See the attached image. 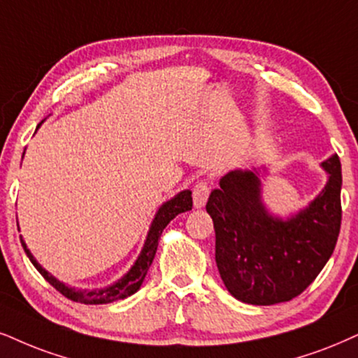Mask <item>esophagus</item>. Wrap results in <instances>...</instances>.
Masks as SVG:
<instances>
[{
  "instance_id": "1",
  "label": "esophagus",
  "mask_w": 358,
  "mask_h": 358,
  "mask_svg": "<svg viewBox=\"0 0 358 358\" xmlns=\"http://www.w3.org/2000/svg\"><path fill=\"white\" fill-rule=\"evenodd\" d=\"M209 192H210V187H209V182H207L206 179H201L197 180L196 186L192 189V197H194V206L199 209V207H204L206 202H207V197H209Z\"/></svg>"
}]
</instances>
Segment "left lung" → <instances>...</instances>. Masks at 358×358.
<instances>
[{"mask_svg": "<svg viewBox=\"0 0 358 358\" xmlns=\"http://www.w3.org/2000/svg\"><path fill=\"white\" fill-rule=\"evenodd\" d=\"M329 182L306 210L289 220L267 214L252 171H232L210 192L215 264L237 301L273 306L301 295L332 255L342 224V167L337 154L324 162Z\"/></svg>", "mask_w": 358, "mask_h": 358, "instance_id": "8db88e82", "label": "left lung"}]
</instances>
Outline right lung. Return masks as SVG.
Wrapping results in <instances>:
<instances>
[{"instance_id":"obj_1","label":"right lung","mask_w":358,"mask_h":358,"mask_svg":"<svg viewBox=\"0 0 358 358\" xmlns=\"http://www.w3.org/2000/svg\"><path fill=\"white\" fill-rule=\"evenodd\" d=\"M191 209H192L191 191L179 192L174 199L167 201L166 204H162L161 209L157 210L156 217L152 220V226L149 229L148 239H145V244L143 247V252L139 254V257L136 260L134 266L131 267V271L127 272L122 279H119L116 284L106 287V289L78 290V289H73V287L64 285L63 282L55 279V277L50 275V273L39 266L36 260H34L33 255H31L28 247H26L23 241H21V244H23L24 252L29 257L31 264L36 267V271L41 273L44 279L50 282L52 287H55L57 292L63 294L66 299H69V301L73 302L86 303V306L87 303H91V306L92 303H94V306H98V303H109V302L119 301V299H126L134 292H138L141 284H143L145 273H148L149 267H151L154 255H156L159 239H161V234L164 231V227L176 217V215L180 213H186V210H191Z\"/></svg>"}]
</instances>
